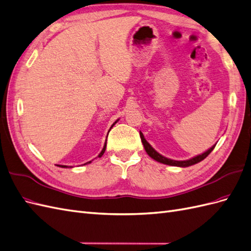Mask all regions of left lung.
Returning <instances> with one entry per match:
<instances>
[{
    "mask_svg": "<svg viewBox=\"0 0 251 251\" xmlns=\"http://www.w3.org/2000/svg\"><path fill=\"white\" fill-rule=\"evenodd\" d=\"M140 138H141V141H142V145H144V147H145L146 152L149 154V156L152 157L153 159H155L156 161L161 162V164L170 165V166H177V167H189V166H192V165L198 164V162L201 161L202 159H205V158L208 156V155H209L210 153H211V151L213 150L214 147H215V145H214L213 147L210 148L209 150L206 151L205 153H202V154H201V155H198V156H195V157H193V158H191V159L178 161V160L169 159V158H167V157H165V156H162V155H160L159 153H157V152L155 151L154 149L150 146V144H149V142L145 139L144 135H142L141 132H140Z\"/></svg>",
    "mask_w": 251,
    "mask_h": 251,
    "instance_id": "obj_1",
    "label": "left lung"
}]
</instances>
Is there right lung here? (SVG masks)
<instances>
[{
	"label": "right lung",
	"mask_w": 251,
	"mask_h": 251,
	"mask_svg": "<svg viewBox=\"0 0 251 251\" xmlns=\"http://www.w3.org/2000/svg\"><path fill=\"white\" fill-rule=\"evenodd\" d=\"M115 124H116V123H115ZM115 124H113V126H114ZM105 147H106V142H105V145H104V147H103V149H102V151H101V152H100V154L98 155V157H101V156H102L103 153H104V151H105ZM90 162H91V161L86 162V164H90ZM86 164H84V165H86ZM58 166H59V165H58ZM59 167H62V168H67L66 166H59Z\"/></svg>",
	"instance_id": "add662e5"
}]
</instances>
